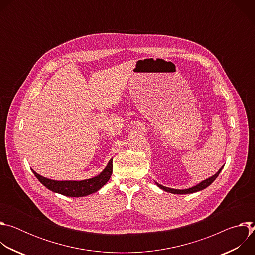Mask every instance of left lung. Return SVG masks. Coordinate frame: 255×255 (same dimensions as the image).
Returning a JSON list of instances; mask_svg holds the SVG:
<instances>
[{
	"label": "left lung",
	"instance_id": "obj_1",
	"mask_svg": "<svg viewBox=\"0 0 255 255\" xmlns=\"http://www.w3.org/2000/svg\"><path fill=\"white\" fill-rule=\"evenodd\" d=\"M224 166H222L219 170H218L214 175H212V176H210V177H208L207 179H205V180H203V181H201L200 184H198V185H196V186H194V187H192V188H190V189H186V190H176V189H171V188H167V187H164V186H162V185H159L158 183H155L161 190H163V191H165V192H167V193H171V194H177V195H185V194H192V193H196V192H200V191H202V190H204V189H206L207 187H209L213 181L216 179V177L219 175V173L221 172V170H222V168H223Z\"/></svg>",
	"mask_w": 255,
	"mask_h": 255
}]
</instances>
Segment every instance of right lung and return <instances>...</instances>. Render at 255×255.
Returning <instances> with one entry per match:
<instances>
[{
	"label": "right lung",
	"mask_w": 255,
	"mask_h": 255,
	"mask_svg": "<svg viewBox=\"0 0 255 255\" xmlns=\"http://www.w3.org/2000/svg\"><path fill=\"white\" fill-rule=\"evenodd\" d=\"M32 171L44 187L54 193L66 197H85L98 192L110 179L113 171V158L109 160L100 174L84 180H54L38 174L33 169Z\"/></svg>",
	"instance_id": "1"
}]
</instances>
